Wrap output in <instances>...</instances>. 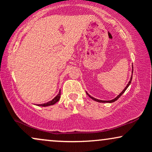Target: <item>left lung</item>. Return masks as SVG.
I'll return each instance as SVG.
<instances>
[{"instance_id": "8db88e82", "label": "left lung", "mask_w": 152, "mask_h": 152, "mask_svg": "<svg viewBox=\"0 0 152 152\" xmlns=\"http://www.w3.org/2000/svg\"><path fill=\"white\" fill-rule=\"evenodd\" d=\"M132 74H133V69H132ZM132 77H131V78H130V81H129V83H128V84H127V86L125 87V88L124 89L123 91H122L121 92V93L119 94V95H118L116 97V98L115 99H112V100H110V101H102V100H99V99H95V98H94V97H92V96H91L90 95H88V93H87V94H88V96L90 97L91 99H93V100H94V101H96V102H102V103H112V102H116V100H118V99L119 98L120 96H121L122 95V94H123L124 93V91H125L126 90V88H128L129 87V86L130 85V83H131V82H132Z\"/></svg>"}]
</instances>
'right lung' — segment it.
<instances>
[{
	"mask_svg": "<svg viewBox=\"0 0 152 152\" xmlns=\"http://www.w3.org/2000/svg\"><path fill=\"white\" fill-rule=\"evenodd\" d=\"M60 98H61V91H59V93H58V95H57L53 99H52L51 101H50V102L46 103V104H38V106H50V105H53V104H55L56 103L58 102L59 99H60Z\"/></svg>",
	"mask_w": 152,
	"mask_h": 152,
	"instance_id": "add662e5",
	"label": "right lung"
}]
</instances>
